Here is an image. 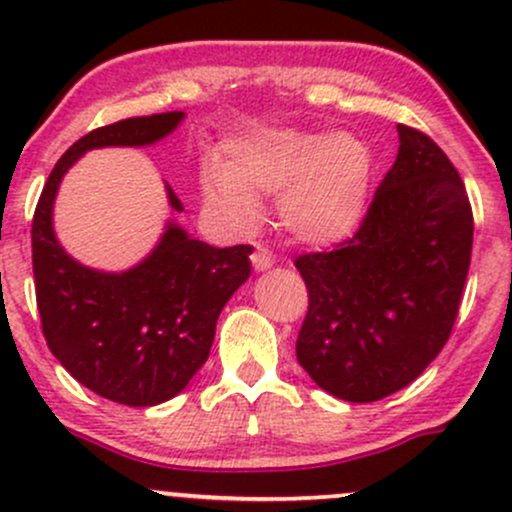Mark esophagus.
Segmentation results:
<instances>
[{"instance_id":"esophagus-1","label":"esophagus","mask_w":512,"mask_h":512,"mask_svg":"<svg viewBox=\"0 0 512 512\" xmlns=\"http://www.w3.org/2000/svg\"><path fill=\"white\" fill-rule=\"evenodd\" d=\"M250 260H252V267H255L257 272H264V269L274 267V255L267 248H262V245H255V248H252Z\"/></svg>"}]
</instances>
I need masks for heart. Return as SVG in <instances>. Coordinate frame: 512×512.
I'll list each match as a JSON object with an SVG mask.
<instances>
[{"label": "heart", "mask_w": 512, "mask_h": 512, "mask_svg": "<svg viewBox=\"0 0 512 512\" xmlns=\"http://www.w3.org/2000/svg\"><path fill=\"white\" fill-rule=\"evenodd\" d=\"M373 154L351 134L264 129L228 146L226 168L202 175L204 199L236 226H252L262 197H279V221L298 243L349 238L368 207Z\"/></svg>", "instance_id": "obj_1"}]
</instances>
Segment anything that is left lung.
Instances as JSON below:
<instances>
[{"mask_svg": "<svg viewBox=\"0 0 512 512\" xmlns=\"http://www.w3.org/2000/svg\"><path fill=\"white\" fill-rule=\"evenodd\" d=\"M397 132L395 166L358 231L296 260L308 289L298 363L346 402H378L424 373L448 342L472 257L460 173L424 132Z\"/></svg>", "mask_w": 512, "mask_h": 512, "instance_id": "8db88e82", "label": "left lung"}]
</instances>
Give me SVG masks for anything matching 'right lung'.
<instances>
[{"instance_id": "obj_1", "label": "right lung", "mask_w": 512, "mask_h": 512, "mask_svg": "<svg viewBox=\"0 0 512 512\" xmlns=\"http://www.w3.org/2000/svg\"><path fill=\"white\" fill-rule=\"evenodd\" d=\"M185 113L129 117L88 132L52 168L33 214L35 301L45 342L72 378L110 402L154 407L204 366L223 305L250 276V245L211 248L170 221L161 243L120 274L84 267L57 243L52 204L69 168L103 146H149ZM168 190V202H182Z\"/></svg>"}]
</instances>
